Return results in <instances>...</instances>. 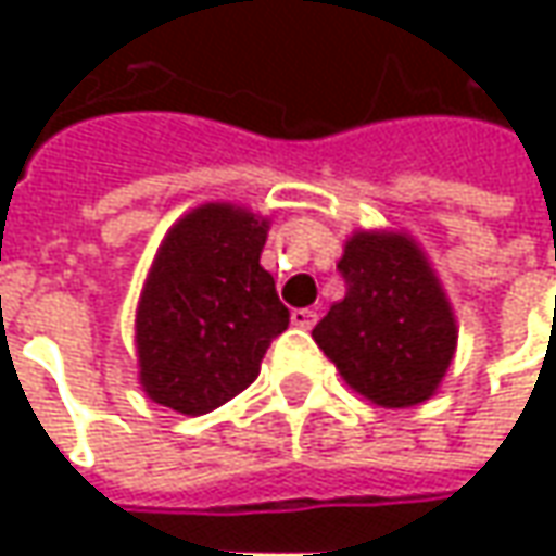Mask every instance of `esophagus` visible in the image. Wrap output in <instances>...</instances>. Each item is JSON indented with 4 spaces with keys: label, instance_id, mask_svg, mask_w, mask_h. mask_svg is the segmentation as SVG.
<instances>
[{
    "label": "esophagus",
    "instance_id": "obj_1",
    "mask_svg": "<svg viewBox=\"0 0 556 556\" xmlns=\"http://www.w3.org/2000/svg\"><path fill=\"white\" fill-rule=\"evenodd\" d=\"M290 321L296 325V328H303V331H312L315 328V321H318V315L312 309H296L290 315Z\"/></svg>",
    "mask_w": 556,
    "mask_h": 556
}]
</instances>
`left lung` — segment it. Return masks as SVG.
<instances>
[{
  "mask_svg": "<svg viewBox=\"0 0 556 556\" xmlns=\"http://www.w3.org/2000/svg\"><path fill=\"white\" fill-rule=\"evenodd\" d=\"M337 268L346 296L315 325L318 350L380 408L433 399L458 350V321L427 253L405 231L358 228Z\"/></svg>",
  "mask_w": 556,
  "mask_h": 556,
  "instance_id": "8db88e82",
  "label": "left lung"
}]
</instances>
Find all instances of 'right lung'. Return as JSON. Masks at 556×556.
Segmentation results:
<instances>
[{
    "label": "right lung",
    "instance_id": "add662e5",
    "mask_svg": "<svg viewBox=\"0 0 556 556\" xmlns=\"http://www.w3.org/2000/svg\"><path fill=\"white\" fill-rule=\"evenodd\" d=\"M268 219L228 201L188 210L166 231L136 309L144 395L206 415L247 390L290 312L260 266Z\"/></svg>",
    "mask_w": 556,
    "mask_h": 556
}]
</instances>
